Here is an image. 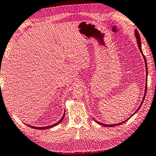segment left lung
<instances>
[{
  "label": "left lung",
  "mask_w": 156,
  "mask_h": 156,
  "mask_svg": "<svg viewBox=\"0 0 156 156\" xmlns=\"http://www.w3.org/2000/svg\"><path fill=\"white\" fill-rule=\"evenodd\" d=\"M134 31H135V36H136V41H137L138 46H139V49H140V52L142 53L143 56V58H144V60H145V68H146V73H147V75H146V76H147V79H146V85H145V94H144V97H143V101H142V102H141V104L140 105L139 107L138 108V109L136 111V112H134V114H133V115H134L135 113H136L137 112V111L140 109V107H141V105H142L143 102V101H144V99H145V96H146V93H147V60H146V58H145V55H143V51H142V48H141V42H140V35H139V32H138V30H135ZM133 115H132V116H133ZM132 116H130V117H128V118L127 119H126V120H125V121H124V122H122V123H119V124H102V123H101V122H98V121H96V120H95V119H94V121H95L96 123H98V124H101V125H102V126H105V127H113V126H115L121 125V124H123V123H124V122H126V121H128V120L129 119H130Z\"/></svg>",
  "instance_id": "left-lung-1"
}]
</instances>
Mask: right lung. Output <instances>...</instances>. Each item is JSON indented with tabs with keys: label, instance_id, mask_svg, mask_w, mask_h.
<instances>
[{
	"label": "right lung",
	"instance_id": "add662e5",
	"mask_svg": "<svg viewBox=\"0 0 156 156\" xmlns=\"http://www.w3.org/2000/svg\"><path fill=\"white\" fill-rule=\"evenodd\" d=\"M64 115H65V111H64V115H63V116H62V118L60 119V120H59V121H58V122H56L55 123V124H53V125H51V126H45V127H35V126H30V125H27L28 126H29V127H30V128H34V129H37V130H45V129H48V128H52V127H54V126H57V125H58L60 124V123L62 121V119L64 118Z\"/></svg>",
	"mask_w": 156,
	"mask_h": 156
}]
</instances>
